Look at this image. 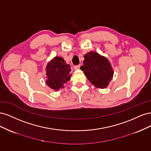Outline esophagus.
<instances>
[{"mask_svg": "<svg viewBox=\"0 0 151 151\" xmlns=\"http://www.w3.org/2000/svg\"><path fill=\"white\" fill-rule=\"evenodd\" d=\"M80 67H81L80 65H75L74 67V70H78V69H79Z\"/></svg>", "mask_w": 151, "mask_h": 151, "instance_id": "esophagus-1", "label": "esophagus"}]
</instances>
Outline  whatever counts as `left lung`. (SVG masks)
<instances>
[{"mask_svg": "<svg viewBox=\"0 0 151 151\" xmlns=\"http://www.w3.org/2000/svg\"><path fill=\"white\" fill-rule=\"evenodd\" d=\"M81 69L95 87L100 89L107 88L113 77L114 71L108 59L97 52L87 53Z\"/></svg>", "mask_w": 151, "mask_h": 151, "instance_id": "obj_1", "label": "left lung"}]
</instances>
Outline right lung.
<instances>
[{
    "instance_id": "right-lung-1",
    "label": "right lung",
    "mask_w": 151,
    "mask_h": 151,
    "mask_svg": "<svg viewBox=\"0 0 151 151\" xmlns=\"http://www.w3.org/2000/svg\"><path fill=\"white\" fill-rule=\"evenodd\" d=\"M46 84L50 88L58 91L70 79V65L62 57H55L46 67Z\"/></svg>"
}]
</instances>
